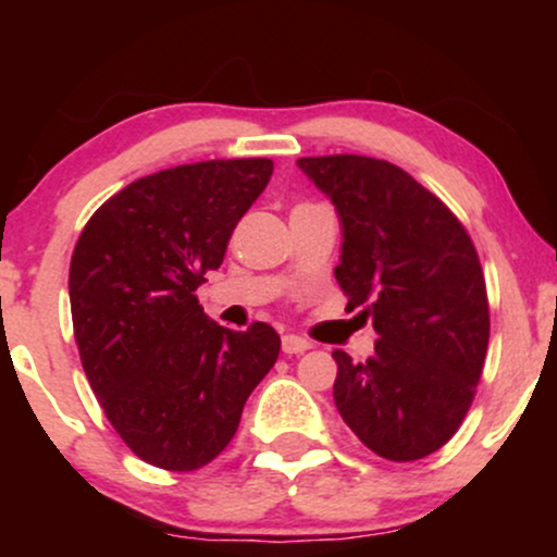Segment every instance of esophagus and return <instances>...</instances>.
I'll return each instance as SVG.
<instances>
[{
  "mask_svg": "<svg viewBox=\"0 0 557 557\" xmlns=\"http://www.w3.org/2000/svg\"><path fill=\"white\" fill-rule=\"evenodd\" d=\"M311 343L306 341V337L300 335H283V350L285 354H304V350H309Z\"/></svg>",
  "mask_w": 557,
  "mask_h": 557,
  "instance_id": "1",
  "label": "esophagus"
}]
</instances>
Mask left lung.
<instances>
[{
    "label": "left lung",
    "mask_w": 557,
    "mask_h": 557,
    "mask_svg": "<svg viewBox=\"0 0 557 557\" xmlns=\"http://www.w3.org/2000/svg\"><path fill=\"white\" fill-rule=\"evenodd\" d=\"M341 216L335 277L348 309L372 314L374 354L335 350V406L356 437L387 461L440 450L474 400L490 341L476 248L456 214L385 159H298Z\"/></svg>",
    "instance_id": "obj_1"
}]
</instances>
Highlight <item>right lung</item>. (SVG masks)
<instances>
[{"instance_id": "right-lung-1", "label": "right lung", "mask_w": 557, "mask_h": 557, "mask_svg": "<svg viewBox=\"0 0 557 557\" xmlns=\"http://www.w3.org/2000/svg\"><path fill=\"white\" fill-rule=\"evenodd\" d=\"M272 159L181 164L101 203L70 261L83 372L125 445L146 463L194 471L225 450L280 335L203 314L198 285L272 177Z\"/></svg>"}]
</instances>
